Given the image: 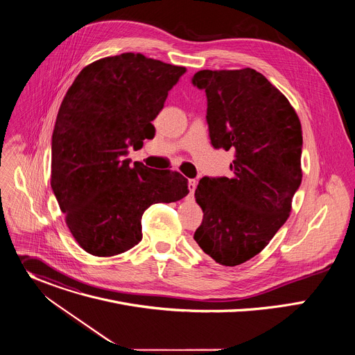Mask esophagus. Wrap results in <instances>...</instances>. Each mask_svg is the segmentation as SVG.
<instances>
[{
	"label": "esophagus",
	"instance_id": "esophagus-1",
	"mask_svg": "<svg viewBox=\"0 0 355 355\" xmlns=\"http://www.w3.org/2000/svg\"><path fill=\"white\" fill-rule=\"evenodd\" d=\"M196 180H189V182H188V188H189V196H193V192H195V189H196Z\"/></svg>",
	"mask_w": 355,
	"mask_h": 355
}]
</instances>
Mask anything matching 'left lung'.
<instances>
[{
  "instance_id": "1",
  "label": "left lung",
  "mask_w": 355,
  "mask_h": 355,
  "mask_svg": "<svg viewBox=\"0 0 355 355\" xmlns=\"http://www.w3.org/2000/svg\"><path fill=\"white\" fill-rule=\"evenodd\" d=\"M192 84L207 92L212 146L234 153L230 178L198 184L204 219L193 240L234 267L257 256L289 216L302 181L300 122L285 95L252 69L200 70Z\"/></svg>"
}]
</instances>
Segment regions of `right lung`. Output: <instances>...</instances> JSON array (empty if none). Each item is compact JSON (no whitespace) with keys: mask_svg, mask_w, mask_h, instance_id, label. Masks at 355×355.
<instances>
[{"mask_svg":"<svg viewBox=\"0 0 355 355\" xmlns=\"http://www.w3.org/2000/svg\"><path fill=\"white\" fill-rule=\"evenodd\" d=\"M187 71L140 53L84 67L60 105L52 136V189L76 241L112 257L141 240V216L157 202L180 200L188 180L177 171L130 167L129 147L153 139L151 123Z\"/></svg>","mask_w":355,"mask_h":355,"instance_id":"obj_1","label":"right lung"}]
</instances>
